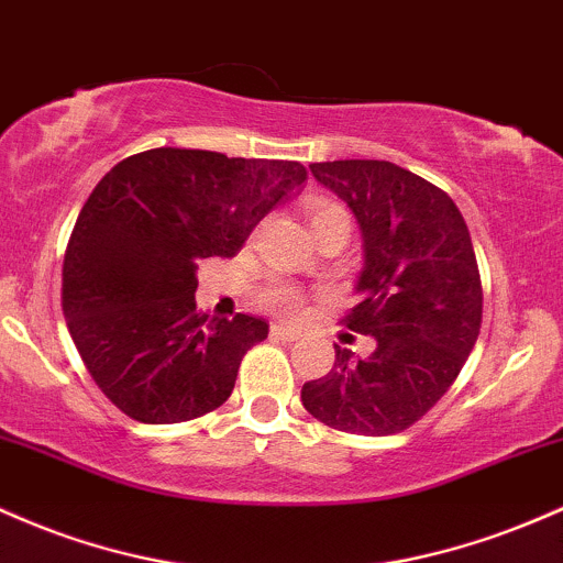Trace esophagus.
Returning a JSON list of instances; mask_svg holds the SVG:
<instances>
[{
    "label": "esophagus",
    "mask_w": 563,
    "mask_h": 563,
    "mask_svg": "<svg viewBox=\"0 0 563 563\" xmlns=\"http://www.w3.org/2000/svg\"><path fill=\"white\" fill-rule=\"evenodd\" d=\"M271 338L287 340V343H292V340L300 338V332L295 330V327H287V324H282V321H276V324H271Z\"/></svg>",
    "instance_id": "esophagus-1"
}]
</instances>
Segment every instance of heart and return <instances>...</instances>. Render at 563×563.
Masks as SVG:
<instances>
[{"mask_svg":"<svg viewBox=\"0 0 563 563\" xmlns=\"http://www.w3.org/2000/svg\"><path fill=\"white\" fill-rule=\"evenodd\" d=\"M338 210H340V207L332 205V201H313V205L308 207V218H311V223H313V220L324 218V214L338 212ZM263 300L268 302L271 308H276V311H289V313H292V311H298V308H300L298 292H295V289L289 287V284H282V282H276V284H271V287H265Z\"/></svg>","mask_w":563,"mask_h":563,"instance_id":"1","label":"heart"}]
</instances>
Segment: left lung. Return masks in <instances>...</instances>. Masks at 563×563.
<instances>
[{
	"label": "left lung",
	"mask_w": 563,
	"mask_h": 563,
	"mask_svg": "<svg viewBox=\"0 0 563 563\" xmlns=\"http://www.w3.org/2000/svg\"><path fill=\"white\" fill-rule=\"evenodd\" d=\"M313 178L349 205L362 231L358 306L345 316L375 351L302 385V407L334 431L390 435L415 426L441 396L482 330V279L454 201L409 169L377 159L311 164Z\"/></svg>",
	"instance_id": "left-lung-1"
}]
</instances>
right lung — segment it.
<instances>
[{
    "label": "right lung",
    "mask_w": 563,
    "mask_h": 563,
    "mask_svg": "<svg viewBox=\"0 0 563 563\" xmlns=\"http://www.w3.org/2000/svg\"><path fill=\"white\" fill-rule=\"evenodd\" d=\"M300 162L151 148L103 175L63 261V316L95 385L137 422L201 418L231 396L265 319L197 308V263L233 257L300 194Z\"/></svg>",
    "instance_id": "add662e5"
}]
</instances>
